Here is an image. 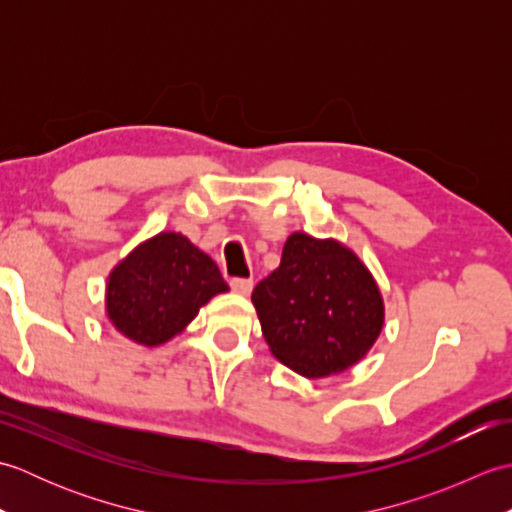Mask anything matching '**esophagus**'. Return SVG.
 I'll return each mask as SVG.
<instances>
[{
    "label": "esophagus",
    "mask_w": 512,
    "mask_h": 512,
    "mask_svg": "<svg viewBox=\"0 0 512 512\" xmlns=\"http://www.w3.org/2000/svg\"><path fill=\"white\" fill-rule=\"evenodd\" d=\"M231 288L237 292V295H250V290H253V279H246V277H235L231 279Z\"/></svg>",
    "instance_id": "esophagus-1"
}]
</instances>
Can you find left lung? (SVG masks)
<instances>
[{
    "label": "left lung",
    "mask_w": 512,
    "mask_h": 512,
    "mask_svg": "<svg viewBox=\"0 0 512 512\" xmlns=\"http://www.w3.org/2000/svg\"><path fill=\"white\" fill-rule=\"evenodd\" d=\"M264 339L301 376L339 374L369 352L383 299L352 250L306 233L288 237L281 264L253 290Z\"/></svg>",
    "instance_id": "obj_1"
}]
</instances>
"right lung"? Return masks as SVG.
I'll return each instance as SVG.
<instances>
[{"label":"right lung","instance_id":"obj_1","mask_svg":"<svg viewBox=\"0 0 512 512\" xmlns=\"http://www.w3.org/2000/svg\"><path fill=\"white\" fill-rule=\"evenodd\" d=\"M228 286L209 255L178 233H160L118 264L107 284V314L143 345L169 341L198 308Z\"/></svg>","mask_w":512,"mask_h":512}]
</instances>
